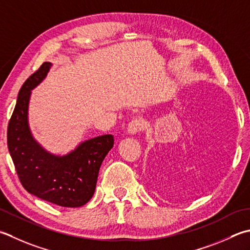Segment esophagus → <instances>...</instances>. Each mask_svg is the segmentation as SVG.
Wrapping results in <instances>:
<instances>
[{"label": "esophagus", "mask_w": 250, "mask_h": 250, "mask_svg": "<svg viewBox=\"0 0 250 250\" xmlns=\"http://www.w3.org/2000/svg\"><path fill=\"white\" fill-rule=\"evenodd\" d=\"M145 126V120L142 117H136V118L132 119L128 124V133L130 134H136L140 131L144 129Z\"/></svg>", "instance_id": "obj_1"}]
</instances>
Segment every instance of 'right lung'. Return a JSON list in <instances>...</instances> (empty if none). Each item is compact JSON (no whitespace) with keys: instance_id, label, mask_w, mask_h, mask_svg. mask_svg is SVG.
Instances as JSON below:
<instances>
[{"instance_id":"obj_1","label":"right lung","mask_w":250,"mask_h":250,"mask_svg":"<svg viewBox=\"0 0 250 250\" xmlns=\"http://www.w3.org/2000/svg\"><path fill=\"white\" fill-rule=\"evenodd\" d=\"M51 66L43 62L19 90L7 126V146L27 192L62 207H81L95 192L101 165L114 146V136L87 140L63 157L46 153L33 140L27 119L30 91L45 78Z\"/></svg>"}]
</instances>
